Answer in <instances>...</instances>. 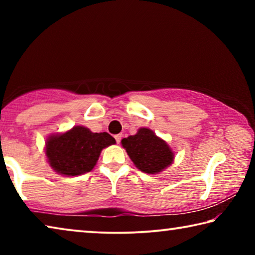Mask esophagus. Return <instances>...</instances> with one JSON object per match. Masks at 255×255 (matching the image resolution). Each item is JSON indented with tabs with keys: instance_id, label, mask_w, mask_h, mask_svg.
Listing matches in <instances>:
<instances>
[{
	"instance_id": "1",
	"label": "esophagus",
	"mask_w": 255,
	"mask_h": 255,
	"mask_svg": "<svg viewBox=\"0 0 255 255\" xmlns=\"http://www.w3.org/2000/svg\"><path fill=\"white\" fill-rule=\"evenodd\" d=\"M122 137H123V136L120 135V133H119V135H116V136H115V138H116V141H117L118 144L120 143V140H122Z\"/></svg>"
}]
</instances>
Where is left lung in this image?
Here are the masks:
<instances>
[{
	"label": "left lung",
	"instance_id": "8db88e82",
	"mask_svg": "<svg viewBox=\"0 0 255 255\" xmlns=\"http://www.w3.org/2000/svg\"><path fill=\"white\" fill-rule=\"evenodd\" d=\"M122 145L137 169L144 173H159L173 163L174 153L170 146L148 128H140L136 135L124 138Z\"/></svg>",
	"mask_w": 255,
	"mask_h": 255
}]
</instances>
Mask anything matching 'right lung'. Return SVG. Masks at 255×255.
Segmentation results:
<instances>
[{"label": "right lung", "instance_id": "add662e5", "mask_svg": "<svg viewBox=\"0 0 255 255\" xmlns=\"http://www.w3.org/2000/svg\"><path fill=\"white\" fill-rule=\"evenodd\" d=\"M114 144L116 139L108 132H92L83 126H75L47 138L46 156L55 172L76 176L91 171L101 150Z\"/></svg>", "mask_w": 255, "mask_h": 255}]
</instances>
